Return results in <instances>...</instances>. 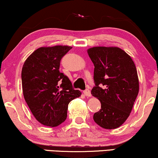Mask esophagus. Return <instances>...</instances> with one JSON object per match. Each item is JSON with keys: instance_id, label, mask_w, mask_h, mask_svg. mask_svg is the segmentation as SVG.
Wrapping results in <instances>:
<instances>
[{"instance_id": "1", "label": "esophagus", "mask_w": 158, "mask_h": 158, "mask_svg": "<svg viewBox=\"0 0 158 158\" xmlns=\"http://www.w3.org/2000/svg\"><path fill=\"white\" fill-rule=\"evenodd\" d=\"M83 93H84L85 96H87V97H90L91 96V93L90 90H88V89H86V90H84V92Z\"/></svg>"}]
</instances>
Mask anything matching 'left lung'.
<instances>
[{"mask_svg": "<svg viewBox=\"0 0 158 158\" xmlns=\"http://www.w3.org/2000/svg\"><path fill=\"white\" fill-rule=\"evenodd\" d=\"M87 54L95 67L91 94L101 102L94 120L104 129H116L130 116L139 91L135 64L118 47H93Z\"/></svg>", "mask_w": 158, "mask_h": 158, "instance_id": "1", "label": "left lung"}]
</instances>
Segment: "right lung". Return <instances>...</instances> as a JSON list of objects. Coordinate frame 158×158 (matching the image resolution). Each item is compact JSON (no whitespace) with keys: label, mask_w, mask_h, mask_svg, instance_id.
I'll use <instances>...</instances> for the list:
<instances>
[{"label":"right lung","mask_w":158,"mask_h":158,"mask_svg":"<svg viewBox=\"0 0 158 158\" xmlns=\"http://www.w3.org/2000/svg\"><path fill=\"white\" fill-rule=\"evenodd\" d=\"M68 45L41 47L25 61L21 79L23 96L31 113L44 126L55 127L67 118L70 102L81 93L73 90L68 77L59 71Z\"/></svg>","instance_id":"obj_1"}]
</instances>
